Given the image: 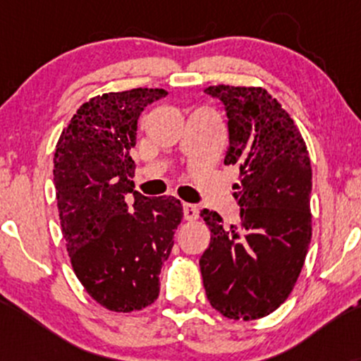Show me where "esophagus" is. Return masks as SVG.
<instances>
[{
    "mask_svg": "<svg viewBox=\"0 0 361 361\" xmlns=\"http://www.w3.org/2000/svg\"><path fill=\"white\" fill-rule=\"evenodd\" d=\"M183 215L186 221H195L198 217V207L193 204H185L183 205Z\"/></svg>",
    "mask_w": 361,
    "mask_h": 361,
    "instance_id": "obj_1",
    "label": "esophagus"
}]
</instances>
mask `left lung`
Wrapping results in <instances>:
<instances>
[{
	"label": "left lung",
	"instance_id": "1",
	"mask_svg": "<svg viewBox=\"0 0 361 361\" xmlns=\"http://www.w3.org/2000/svg\"><path fill=\"white\" fill-rule=\"evenodd\" d=\"M222 102L229 146L224 164L239 168L233 188L239 222L224 226L214 210L200 212L210 244L200 256L207 299L231 319H259L292 292L310 243L312 169L290 115L263 88L209 86Z\"/></svg>",
	"mask_w": 361,
	"mask_h": 361
}]
</instances>
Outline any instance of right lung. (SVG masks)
<instances>
[{
  "label": "right lung",
  "mask_w": 361,
  "mask_h": 361,
  "mask_svg": "<svg viewBox=\"0 0 361 361\" xmlns=\"http://www.w3.org/2000/svg\"><path fill=\"white\" fill-rule=\"evenodd\" d=\"M166 90L135 88L82 103L54 156L57 209L71 263L86 292L115 312L159 295V273L183 217L175 197L134 192L137 120Z\"/></svg>",
  "instance_id": "obj_1"
}]
</instances>
